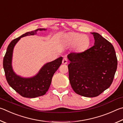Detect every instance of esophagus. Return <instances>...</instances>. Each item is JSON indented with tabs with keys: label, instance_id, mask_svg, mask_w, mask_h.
<instances>
[{
	"label": "esophagus",
	"instance_id": "esophagus-1",
	"mask_svg": "<svg viewBox=\"0 0 123 123\" xmlns=\"http://www.w3.org/2000/svg\"><path fill=\"white\" fill-rule=\"evenodd\" d=\"M62 63L64 64H67L68 63V59L66 57L63 58V60H62Z\"/></svg>",
	"mask_w": 123,
	"mask_h": 123
}]
</instances>
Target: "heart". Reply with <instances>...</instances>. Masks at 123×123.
Instances as JSON below:
<instances>
[{
  "mask_svg": "<svg viewBox=\"0 0 123 123\" xmlns=\"http://www.w3.org/2000/svg\"><path fill=\"white\" fill-rule=\"evenodd\" d=\"M67 39L69 41L76 42L78 48L80 49H83L88 46L89 39L86 35H82L77 33H70L67 35Z\"/></svg>",
  "mask_w": 123,
  "mask_h": 123,
  "instance_id": "b5f03b06",
  "label": "heart"
}]
</instances>
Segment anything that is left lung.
Returning a JSON list of instances; mask_svg holds the SVG:
<instances>
[{"label": "left lung", "instance_id": "left-lung-1", "mask_svg": "<svg viewBox=\"0 0 123 123\" xmlns=\"http://www.w3.org/2000/svg\"><path fill=\"white\" fill-rule=\"evenodd\" d=\"M94 45L84 52L70 53L68 59L69 82L82 96H98L112 84L117 68L114 47L97 33H91Z\"/></svg>", "mask_w": 123, "mask_h": 123}]
</instances>
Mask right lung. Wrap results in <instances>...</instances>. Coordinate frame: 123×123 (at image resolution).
<instances>
[{
  "instance_id": "1",
  "label": "right lung",
  "mask_w": 123,
  "mask_h": 123,
  "mask_svg": "<svg viewBox=\"0 0 123 123\" xmlns=\"http://www.w3.org/2000/svg\"><path fill=\"white\" fill-rule=\"evenodd\" d=\"M46 30L38 28L27 32L17 38L13 40L7 47L3 59V67L7 83L11 87L20 95L26 98H35L44 95L50 86L53 75L62 63V57L46 63L40 69L35 76L26 79L17 75L13 71L12 57L13 48L21 37L37 34V31Z\"/></svg>"
}]
</instances>
